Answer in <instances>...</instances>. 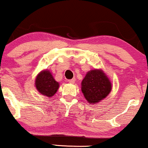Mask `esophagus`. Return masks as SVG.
<instances>
[{
  "label": "esophagus",
  "mask_w": 148,
  "mask_h": 148,
  "mask_svg": "<svg viewBox=\"0 0 148 148\" xmlns=\"http://www.w3.org/2000/svg\"><path fill=\"white\" fill-rule=\"evenodd\" d=\"M68 82L70 83V84H74V82H75V79H69L68 80Z\"/></svg>",
  "instance_id": "1"
}]
</instances>
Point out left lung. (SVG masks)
Segmentation results:
<instances>
[{
	"mask_svg": "<svg viewBox=\"0 0 148 148\" xmlns=\"http://www.w3.org/2000/svg\"><path fill=\"white\" fill-rule=\"evenodd\" d=\"M81 90L88 102L95 103L109 94L111 83L101 70H91L82 81Z\"/></svg>",
	"mask_w": 148,
	"mask_h": 148,
	"instance_id": "left-lung-1",
	"label": "left lung"
}]
</instances>
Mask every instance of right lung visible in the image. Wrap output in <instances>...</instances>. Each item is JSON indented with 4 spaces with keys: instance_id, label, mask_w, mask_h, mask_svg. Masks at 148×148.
Here are the masks:
<instances>
[{
    "instance_id": "right-lung-1",
    "label": "right lung",
    "mask_w": 148,
    "mask_h": 148,
    "mask_svg": "<svg viewBox=\"0 0 148 148\" xmlns=\"http://www.w3.org/2000/svg\"><path fill=\"white\" fill-rule=\"evenodd\" d=\"M35 86L41 94L51 97L57 92L59 84L53 79L49 71L44 70L36 77Z\"/></svg>"
}]
</instances>
